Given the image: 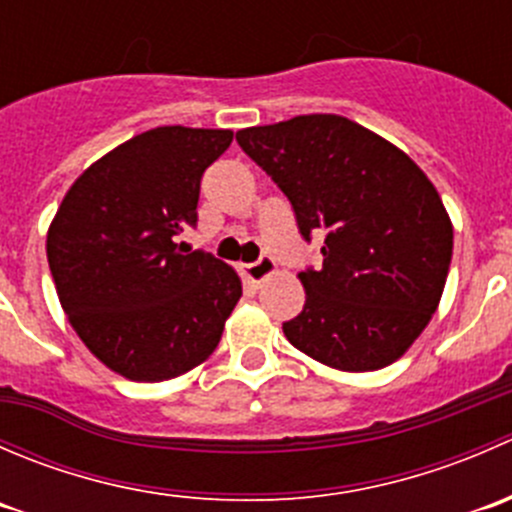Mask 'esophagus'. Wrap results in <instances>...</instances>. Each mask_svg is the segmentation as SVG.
I'll list each match as a JSON object with an SVG mask.
<instances>
[{
    "label": "esophagus",
    "mask_w": 512,
    "mask_h": 512,
    "mask_svg": "<svg viewBox=\"0 0 512 512\" xmlns=\"http://www.w3.org/2000/svg\"><path fill=\"white\" fill-rule=\"evenodd\" d=\"M275 260H272L270 255H262L260 260L252 262V265H242V272H245L247 280L252 282V285H260L262 280H267V277L275 272Z\"/></svg>",
    "instance_id": "obj_1"
}]
</instances>
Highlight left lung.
Masks as SVG:
<instances>
[{
    "label": "left lung",
    "mask_w": 512,
    "mask_h": 512,
    "mask_svg": "<svg viewBox=\"0 0 512 512\" xmlns=\"http://www.w3.org/2000/svg\"><path fill=\"white\" fill-rule=\"evenodd\" d=\"M237 143L287 195L322 267L299 272L304 309L282 324L292 347L339 371L406 354L446 287L453 225L404 151L334 113L237 131Z\"/></svg>",
    "instance_id": "8db88e82"
}]
</instances>
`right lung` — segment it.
<instances>
[{"label": "right lung", "instance_id": "1", "mask_svg": "<svg viewBox=\"0 0 512 512\" xmlns=\"http://www.w3.org/2000/svg\"><path fill=\"white\" fill-rule=\"evenodd\" d=\"M232 143L223 128L160 126L84 170L46 235L56 294L98 361L131 381L203 364L242 297L237 272L183 250L198 223L200 178Z\"/></svg>", "mask_w": 512, "mask_h": 512}]
</instances>
